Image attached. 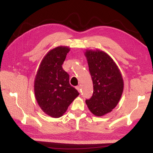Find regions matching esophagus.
I'll use <instances>...</instances> for the list:
<instances>
[{"instance_id": "1", "label": "esophagus", "mask_w": 153, "mask_h": 153, "mask_svg": "<svg viewBox=\"0 0 153 153\" xmlns=\"http://www.w3.org/2000/svg\"><path fill=\"white\" fill-rule=\"evenodd\" d=\"M76 90H77L78 92H80L81 89H80V86H76Z\"/></svg>"}]
</instances>
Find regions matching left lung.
<instances>
[{
    "label": "left lung",
    "instance_id": "1",
    "mask_svg": "<svg viewBox=\"0 0 153 153\" xmlns=\"http://www.w3.org/2000/svg\"><path fill=\"white\" fill-rule=\"evenodd\" d=\"M84 55L93 83V95L85 103L97 117L112 112L121 98L124 81L121 71L108 54L99 49L86 50Z\"/></svg>",
    "mask_w": 153,
    "mask_h": 153
}]
</instances>
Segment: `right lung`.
Masks as SVG:
<instances>
[{
  "label": "right lung",
  "mask_w": 153,
  "mask_h": 153,
  "mask_svg": "<svg viewBox=\"0 0 153 153\" xmlns=\"http://www.w3.org/2000/svg\"><path fill=\"white\" fill-rule=\"evenodd\" d=\"M70 48L59 46L46 53L34 80V94L43 112L53 118L62 116L79 95L69 84V76L62 65Z\"/></svg>",
  "instance_id": "right-lung-1"
}]
</instances>
